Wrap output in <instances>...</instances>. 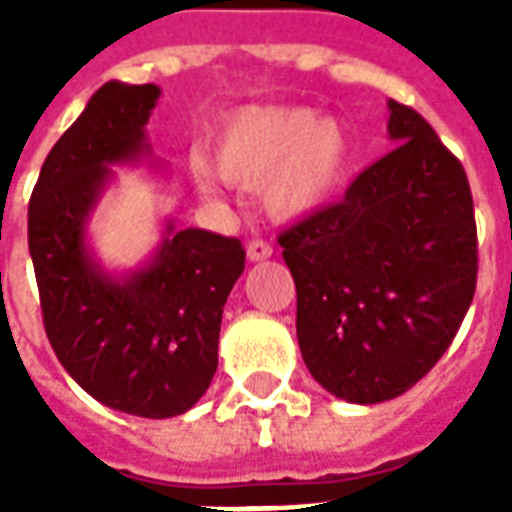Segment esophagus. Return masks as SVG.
<instances>
[{
	"instance_id": "esophagus-1",
	"label": "esophagus",
	"mask_w": 512,
	"mask_h": 512,
	"mask_svg": "<svg viewBox=\"0 0 512 512\" xmlns=\"http://www.w3.org/2000/svg\"><path fill=\"white\" fill-rule=\"evenodd\" d=\"M274 255V249L266 244V241H249L246 246V257L252 260V263H260V260H268V257Z\"/></svg>"
}]
</instances>
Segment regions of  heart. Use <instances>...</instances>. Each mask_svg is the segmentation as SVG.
I'll list each match as a JSON object with an SVG mask.
<instances>
[{
    "mask_svg": "<svg viewBox=\"0 0 512 512\" xmlns=\"http://www.w3.org/2000/svg\"><path fill=\"white\" fill-rule=\"evenodd\" d=\"M211 158L227 183L260 186L271 219L301 222L343 189L354 147L337 117H321L310 106H244L216 128ZM194 178L200 189H211L205 161L194 164Z\"/></svg>",
    "mask_w": 512,
    "mask_h": 512,
    "instance_id": "obj_1",
    "label": "heart"
}]
</instances>
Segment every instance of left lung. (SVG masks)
I'll return each mask as SVG.
<instances>
[{"label":"left lung","mask_w":512,"mask_h":512,"mask_svg":"<svg viewBox=\"0 0 512 512\" xmlns=\"http://www.w3.org/2000/svg\"><path fill=\"white\" fill-rule=\"evenodd\" d=\"M395 150L345 200L279 235L312 378L373 406L436 365L472 304L477 227L461 161L411 106L389 101Z\"/></svg>","instance_id":"left-lung-1"}]
</instances>
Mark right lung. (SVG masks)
<instances>
[{
    "mask_svg": "<svg viewBox=\"0 0 512 512\" xmlns=\"http://www.w3.org/2000/svg\"><path fill=\"white\" fill-rule=\"evenodd\" d=\"M156 84L106 82L43 161L29 200V255L46 334L68 376L98 403L147 419L178 417L211 386L230 290L244 274L238 238L164 219L142 266L109 271L90 219L112 167L150 161L145 126Z\"/></svg>",
    "mask_w": 512,
    "mask_h": 512,
    "instance_id": "obj_1",
    "label": "right lung"
}]
</instances>
